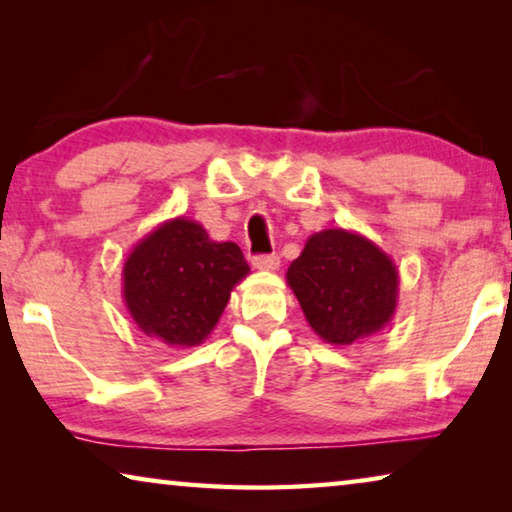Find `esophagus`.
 I'll use <instances>...</instances> for the list:
<instances>
[{
	"mask_svg": "<svg viewBox=\"0 0 512 512\" xmlns=\"http://www.w3.org/2000/svg\"><path fill=\"white\" fill-rule=\"evenodd\" d=\"M253 266L257 268V271H277V268H280V257L257 255V257H253Z\"/></svg>",
	"mask_w": 512,
	"mask_h": 512,
	"instance_id": "obj_1",
	"label": "esophagus"
}]
</instances>
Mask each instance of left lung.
Wrapping results in <instances>:
<instances>
[{
    "instance_id": "left-lung-1",
    "label": "left lung",
    "mask_w": 512,
    "mask_h": 512,
    "mask_svg": "<svg viewBox=\"0 0 512 512\" xmlns=\"http://www.w3.org/2000/svg\"><path fill=\"white\" fill-rule=\"evenodd\" d=\"M287 284L309 327L332 345H352L384 329L400 296L393 259L375 241L343 228L314 232L291 262Z\"/></svg>"
}]
</instances>
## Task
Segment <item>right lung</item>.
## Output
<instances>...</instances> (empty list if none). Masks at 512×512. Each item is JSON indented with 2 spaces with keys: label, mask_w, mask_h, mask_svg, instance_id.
Returning a JSON list of instances; mask_svg holds the SVG:
<instances>
[{
  "label": "right lung",
  "mask_w": 512,
  "mask_h": 512,
  "mask_svg": "<svg viewBox=\"0 0 512 512\" xmlns=\"http://www.w3.org/2000/svg\"><path fill=\"white\" fill-rule=\"evenodd\" d=\"M248 273L237 244L212 241L201 223L176 216L137 241L121 271V293L146 336L194 348L212 334Z\"/></svg>",
  "instance_id": "1"
}]
</instances>
